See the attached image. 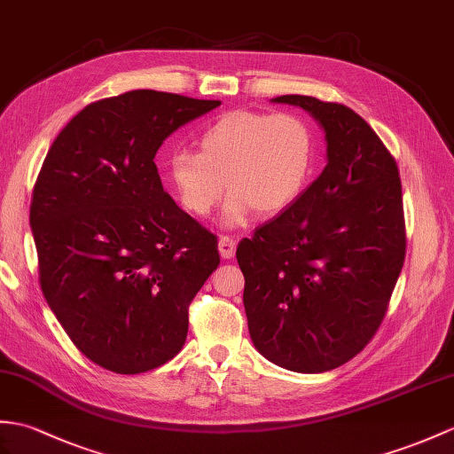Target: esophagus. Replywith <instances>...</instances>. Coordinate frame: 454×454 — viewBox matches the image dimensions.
<instances>
[{
	"instance_id": "1",
	"label": "esophagus",
	"mask_w": 454,
	"mask_h": 454,
	"mask_svg": "<svg viewBox=\"0 0 454 454\" xmlns=\"http://www.w3.org/2000/svg\"><path fill=\"white\" fill-rule=\"evenodd\" d=\"M236 246H238V241L231 238V236H223L220 238V241H218V251H220V255H223L224 259H231L236 255Z\"/></svg>"
}]
</instances>
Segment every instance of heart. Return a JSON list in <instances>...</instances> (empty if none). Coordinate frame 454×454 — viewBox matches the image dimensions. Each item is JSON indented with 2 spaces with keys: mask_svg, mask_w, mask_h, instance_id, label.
<instances>
[{
  "mask_svg": "<svg viewBox=\"0 0 454 454\" xmlns=\"http://www.w3.org/2000/svg\"><path fill=\"white\" fill-rule=\"evenodd\" d=\"M315 162V131L294 112L236 110L199 139V154L179 151L168 177L187 213L207 216L228 187L224 215L239 224L257 208L275 216L301 195Z\"/></svg>",
  "mask_w": 454,
  "mask_h": 454,
  "instance_id": "b5f03b06",
  "label": "heart"
}]
</instances>
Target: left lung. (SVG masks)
<instances>
[{
	"instance_id": "left-lung-1",
	"label": "left lung",
	"mask_w": 454,
	"mask_h": 454,
	"mask_svg": "<svg viewBox=\"0 0 454 454\" xmlns=\"http://www.w3.org/2000/svg\"><path fill=\"white\" fill-rule=\"evenodd\" d=\"M325 129L326 166L278 216L239 241L244 308L257 350L284 370L329 372L381 325L404 265L398 166L377 133L339 102L284 94Z\"/></svg>"
}]
</instances>
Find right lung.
Wrapping results in <instances>:
<instances>
[{
	"mask_svg": "<svg viewBox=\"0 0 454 454\" xmlns=\"http://www.w3.org/2000/svg\"><path fill=\"white\" fill-rule=\"evenodd\" d=\"M220 106L158 90L89 104L42 164L30 201L42 294L82 356L123 375L182 350L218 239L164 192L154 156Z\"/></svg>",
	"mask_w": 454,
	"mask_h": 454,
	"instance_id": "obj_1",
	"label": "right lung"
}]
</instances>
